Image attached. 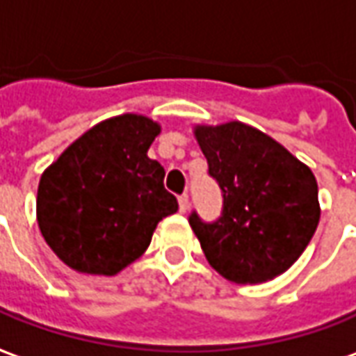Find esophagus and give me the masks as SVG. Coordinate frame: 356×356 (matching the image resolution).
Masks as SVG:
<instances>
[{"label": "esophagus", "mask_w": 356, "mask_h": 356, "mask_svg": "<svg viewBox=\"0 0 356 356\" xmlns=\"http://www.w3.org/2000/svg\"><path fill=\"white\" fill-rule=\"evenodd\" d=\"M178 203H180V211H182V213H186V211L190 209V197H188V195H180Z\"/></svg>", "instance_id": "esophagus-1"}]
</instances>
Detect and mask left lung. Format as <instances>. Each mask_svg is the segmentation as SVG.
I'll return each mask as SVG.
<instances>
[{
	"mask_svg": "<svg viewBox=\"0 0 356 356\" xmlns=\"http://www.w3.org/2000/svg\"><path fill=\"white\" fill-rule=\"evenodd\" d=\"M193 136L225 200L217 222L205 225L195 213L190 217L209 266L242 285L285 273L320 222L318 182L310 166L238 120L195 124Z\"/></svg>",
	"mask_w": 356,
	"mask_h": 356,
	"instance_id": "obj_1",
	"label": "left lung"
}]
</instances>
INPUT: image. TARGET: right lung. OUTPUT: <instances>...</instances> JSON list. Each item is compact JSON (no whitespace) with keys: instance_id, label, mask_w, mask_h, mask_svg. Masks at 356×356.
Here are the masks:
<instances>
[{"instance_id":"right-lung-1","label":"right lung","mask_w":356,"mask_h":356,"mask_svg":"<svg viewBox=\"0 0 356 356\" xmlns=\"http://www.w3.org/2000/svg\"><path fill=\"white\" fill-rule=\"evenodd\" d=\"M161 124L143 114L102 120L77 137L38 182L36 220L67 267L112 277L145 254L156 225L178 211L164 168L147 151Z\"/></svg>"}]
</instances>
